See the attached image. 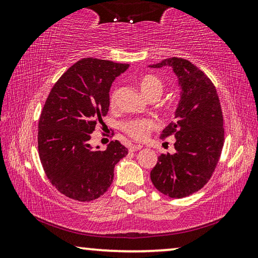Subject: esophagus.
Segmentation results:
<instances>
[{"label":"esophagus","mask_w":258,"mask_h":258,"mask_svg":"<svg viewBox=\"0 0 258 258\" xmlns=\"http://www.w3.org/2000/svg\"><path fill=\"white\" fill-rule=\"evenodd\" d=\"M140 149H142V146L141 145H131L130 147H128V150L130 151H138V150H140Z\"/></svg>","instance_id":"obj_1"}]
</instances>
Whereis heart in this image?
Here are the masks:
<instances>
[{"label": "heart", "instance_id": "heart-1", "mask_svg": "<svg viewBox=\"0 0 258 258\" xmlns=\"http://www.w3.org/2000/svg\"><path fill=\"white\" fill-rule=\"evenodd\" d=\"M139 86L142 94L149 100L152 98H159L164 91L163 82L157 76L150 75V74L149 75H145L140 80ZM116 101L117 92L112 91L110 97H109V104H110L111 108L116 106ZM156 121L151 118H132L124 121L120 128L131 139L141 141V140L147 138L150 131L156 128Z\"/></svg>", "mask_w": 258, "mask_h": 258}]
</instances>
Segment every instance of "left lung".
I'll return each instance as SVG.
<instances>
[{
  "instance_id": "1",
  "label": "left lung",
  "mask_w": 258,
  "mask_h": 258,
  "mask_svg": "<svg viewBox=\"0 0 258 258\" xmlns=\"http://www.w3.org/2000/svg\"><path fill=\"white\" fill-rule=\"evenodd\" d=\"M171 66L182 86L175 118L160 138H175L176 152L161 154L151 169L156 189L171 198L199 191L212 177L224 143L223 113L217 91L203 71L182 58L164 59L151 68Z\"/></svg>"
}]
</instances>
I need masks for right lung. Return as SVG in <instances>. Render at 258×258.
Listing matches in <instances>:
<instances>
[{"label": "right lung", "instance_id": "1", "mask_svg": "<svg viewBox=\"0 0 258 258\" xmlns=\"http://www.w3.org/2000/svg\"><path fill=\"white\" fill-rule=\"evenodd\" d=\"M128 63L84 58L52 87L38 120L37 148L51 184L78 202L98 199L113 180V167L127 155L119 141L103 151L90 146L91 133L109 110V90Z\"/></svg>", "mask_w": 258, "mask_h": 258}]
</instances>
